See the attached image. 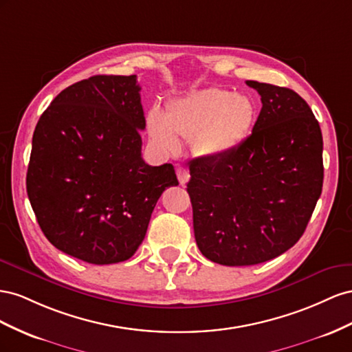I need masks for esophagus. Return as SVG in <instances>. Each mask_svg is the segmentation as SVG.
<instances>
[{"instance_id":"34e87169","label":"esophagus","mask_w":352,"mask_h":352,"mask_svg":"<svg viewBox=\"0 0 352 352\" xmlns=\"http://www.w3.org/2000/svg\"><path fill=\"white\" fill-rule=\"evenodd\" d=\"M177 177H178L179 184L186 186L187 182H188V178H190V174H188V170L184 166H178L177 168Z\"/></svg>"}]
</instances>
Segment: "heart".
<instances>
[{
    "instance_id": "1",
    "label": "heart",
    "mask_w": 352,
    "mask_h": 352,
    "mask_svg": "<svg viewBox=\"0 0 352 352\" xmlns=\"http://www.w3.org/2000/svg\"><path fill=\"white\" fill-rule=\"evenodd\" d=\"M255 104L243 94L208 88L175 100L168 115L153 107L147 115L148 135L166 152L179 148L177 133L195 140L200 155L217 157L232 152L252 129Z\"/></svg>"
}]
</instances>
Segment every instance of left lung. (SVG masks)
<instances>
[{"instance_id":"8db88e82","label":"left lung","mask_w":352,"mask_h":352,"mask_svg":"<svg viewBox=\"0 0 352 352\" xmlns=\"http://www.w3.org/2000/svg\"><path fill=\"white\" fill-rule=\"evenodd\" d=\"M261 96L250 134L232 152L188 164L196 243L212 263H265L304 234L323 187L318 120L294 89L246 81Z\"/></svg>"}]
</instances>
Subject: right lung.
<instances>
[{
  "label": "right lung",
  "mask_w": 352,
  "mask_h": 352,
  "mask_svg": "<svg viewBox=\"0 0 352 352\" xmlns=\"http://www.w3.org/2000/svg\"><path fill=\"white\" fill-rule=\"evenodd\" d=\"M137 76L96 75L63 89L39 118L26 190L48 242L85 263L131 258L157 199L178 186L170 164L142 157Z\"/></svg>",
  "instance_id": "1"
}]
</instances>
